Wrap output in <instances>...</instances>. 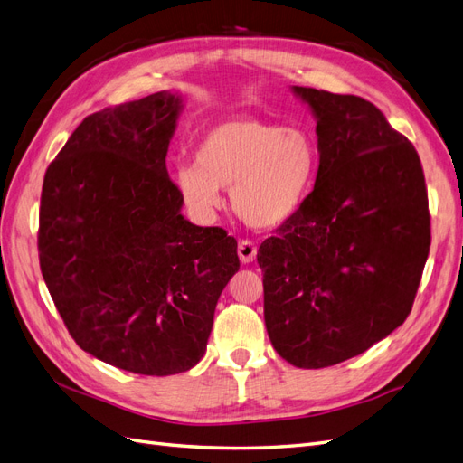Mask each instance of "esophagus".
<instances>
[{"label": "esophagus", "mask_w": 463, "mask_h": 463, "mask_svg": "<svg viewBox=\"0 0 463 463\" xmlns=\"http://www.w3.org/2000/svg\"><path fill=\"white\" fill-rule=\"evenodd\" d=\"M237 255H240V260L243 264L253 262L257 257V245L253 241L243 240V241H240V245H237Z\"/></svg>", "instance_id": "34e87169"}]
</instances>
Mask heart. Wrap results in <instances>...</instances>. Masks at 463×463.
Returning a JSON list of instances; mask_svg holds the SVG:
<instances>
[{"label":"heart","mask_w":463,"mask_h":463,"mask_svg":"<svg viewBox=\"0 0 463 463\" xmlns=\"http://www.w3.org/2000/svg\"><path fill=\"white\" fill-rule=\"evenodd\" d=\"M318 145L301 125L233 118L210 128L194 164H179L174 184L191 213L208 220L230 189L233 213L259 230H276L296 216L315 187Z\"/></svg>","instance_id":"heart-1"}]
</instances>
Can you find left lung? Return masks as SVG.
Instances as JSON below:
<instances>
[{
  "instance_id": "left-lung-1",
  "label": "left lung",
  "mask_w": 463,
  "mask_h": 463,
  "mask_svg": "<svg viewBox=\"0 0 463 463\" xmlns=\"http://www.w3.org/2000/svg\"><path fill=\"white\" fill-rule=\"evenodd\" d=\"M317 119L318 174L259 247L266 332L299 369L352 359L408 318L430 247L419 154L365 98L291 87Z\"/></svg>"
}]
</instances>
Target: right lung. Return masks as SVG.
Segmentation results:
<instances>
[{
	"mask_svg": "<svg viewBox=\"0 0 463 463\" xmlns=\"http://www.w3.org/2000/svg\"><path fill=\"white\" fill-rule=\"evenodd\" d=\"M184 98L156 92L82 119L44 175L40 270L80 349L167 376L206 352L237 241L181 214L165 167Z\"/></svg>",
	"mask_w": 463,
	"mask_h": 463,
	"instance_id": "obj_1",
	"label": "right lung"
}]
</instances>
